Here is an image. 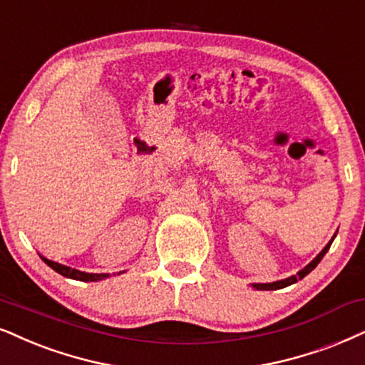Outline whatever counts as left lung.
<instances>
[{"instance_id": "8db88e82", "label": "left lung", "mask_w": 365, "mask_h": 365, "mask_svg": "<svg viewBox=\"0 0 365 365\" xmlns=\"http://www.w3.org/2000/svg\"><path fill=\"white\" fill-rule=\"evenodd\" d=\"M335 236H336V234H335ZM335 236L331 237V241H330L329 244H327V246H325L324 249H322L320 255H318V256L315 257V259H313V261L310 262V264H307L305 267H303L302 271H298V273L294 274V276H289V278L281 279V281H273V283H255V284H252V288H256V289H281V288H286V286L297 283L298 279H303L308 273H312V271L315 269L318 262L324 259V256L327 255V251H329V249H330V246H331V242H334Z\"/></svg>"}]
</instances>
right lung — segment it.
I'll use <instances>...</instances> for the list:
<instances>
[{"label":"right lung","instance_id":"right-lung-1","mask_svg":"<svg viewBox=\"0 0 365 365\" xmlns=\"http://www.w3.org/2000/svg\"><path fill=\"white\" fill-rule=\"evenodd\" d=\"M41 259H43L45 264H48L50 267H52L53 271H57L58 274L66 276V278H71V279H77V281H101L104 278H109L108 273H86V271H79L76 269V267H68L66 264H58V262L55 261H50L47 259V257L41 256Z\"/></svg>","mask_w":365,"mask_h":365}]
</instances>
